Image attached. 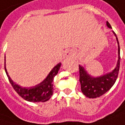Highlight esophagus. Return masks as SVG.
I'll list each match as a JSON object with an SVG mask.
<instances>
[{"instance_id":"1","label":"esophagus","mask_w":125,"mask_h":125,"mask_svg":"<svg viewBox=\"0 0 125 125\" xmlns=\"http://www.w3.org/2000/svg\"><path fill=\"white\" fill-rule=\"evenodd\" d=\"M74 56V52L73 50L72 49H69L65 53V56L66 58H71V57H73Z\"/></svg>"}]
</instances>
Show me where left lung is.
I'll list each match as a JSON object with an SVG mask.
<instances>
[{
  "mask_svg": "<svg viewBox=\"0 0 125 125\" xmlns=\"http://www.w3.org/2000/svg\"><path fill=\"white\" fill-rule=\"evenodd\" d=\"M106 25L107 27L112 29L111 25L107 21ZM113 32L116 37L117 42L118 44V60L115 68L111 72L107 73L105 75L93 77L91 76L87 71L83 68V66L79 65V73H80V83L81 91L86 97L89 98H96L105 94L115 84L117 78L118 76L120 69V49L118 39L116 34L113 31Z\"/></svg>",
  "mask_w": 125,
  "mask_h": 125,
  "instance_id": "obj_1",
  "label": "left lung"
}]
</instances>
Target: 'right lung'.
Listing matches in <instances>:
<instances>
[{"instance_id":"right-lung-1","label":"right lung","mask_w":125,"mask_h":125,"mask_svg":"<svg viewBox=\"0 0 125 125\" xmlns=\"http://www.w3.org/2000/svg\"><path fill=\"white\" fill-rule=\"evenodd\" d=\"M62 63H59L49 72L47 78L40 83L32 87H22L18 84L13 82L5 67V70L8 78V80L12 85L14 90L17 92L20 96H21L24 100L29 102L39 103V102H46L51 98L54 93L53 81L54 78L58 73V71L61 67Z\"/></svg>"}]
</instances>
